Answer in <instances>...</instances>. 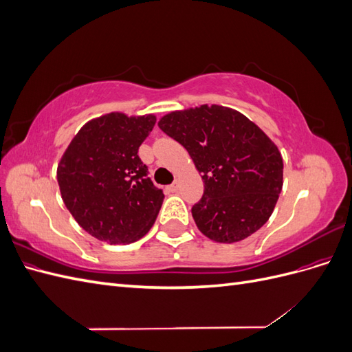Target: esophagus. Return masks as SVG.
<instances>
[{"instance_id":"esophagus-1","label":"esophagus","mask_w":352,"mask_h":352,"mask_svg":"<svg viewBox=\"0 0 352 352\" xmlns=\"http://www.w3.org/2000/svg\"><path fill=\"white\" fill-rule=\"evenodd\" d=\"M167 189L170 190V192H177V190H179V184H177V182H175V184L170 185Z\"/></svg>"}]
</instances>
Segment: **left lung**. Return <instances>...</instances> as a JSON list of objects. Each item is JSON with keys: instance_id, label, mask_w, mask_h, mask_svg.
<instances>
[{"instance_id": "obj_1", "label": "left lung", "mask_w": 352, "mask_h": 352, "mask_svg": "<svg viewBox=\"0 0 352 352\" xmlns=\"http://www.w3.org/2000/svg\"><path fill=\"white\" fill-rule=\"evenodd\" d=\"M158 126L186 148L201 173L204 195L192 207V217L202 235L233 243L270 219L283 186V160L248 117L202 104L168 113Z\"/></svg>"}]
</instances>
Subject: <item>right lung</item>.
Instances as JSON below:
<instances>
[{"mask_svg": "<svg viewBox=\"0 0 352 352\" xmlns=\"http://www.w3.org/2000/svg\"><path fill=\"white\" fill-rule=\"evenodd\" d=\"M154 114L113 111L85 123L57 167L61 198L89 235L111 245L146 235L164 194L146 177L138 150L155 124Z\"/></svg>", "mask_w": 352, "mask_h": 352, "instance_id": "1", "label": "right lung"}]
</instances>
